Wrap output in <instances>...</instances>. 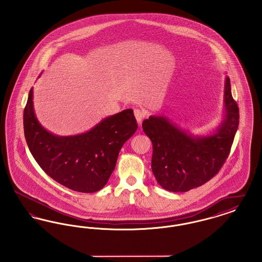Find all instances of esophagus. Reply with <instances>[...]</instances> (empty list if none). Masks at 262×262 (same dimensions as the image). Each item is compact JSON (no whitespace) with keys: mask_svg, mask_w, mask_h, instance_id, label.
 <instances>
[{"mask_svg":"<svg viewBox=\"0 0 262 262\" xmlns=\"http://www.w3.org/2000/svg\"><path fill=\"white\" fill-rule=\"evenodd\" d=\"M134 114H135V117H136V119H137V123H138V124H141V122H142V120H143V118H144V116H145L144 112L141 111V110H139V109H135Z\"/></svg>","mask_w":262,"mask_h":262,"instance_id":"esophagus-1","label":"esophagus"}]
</instances>
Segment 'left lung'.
<instances>
[{
	"label": "left lung",
	"instance_id": "obj_1",
	"mask_svg": "<svg viewBox=\"0 0 262 262\" xmlns=\"http://www.w3.org/2000/svg\"><path fill=\"white\" fill-rule=\"evenodd\" d=\"M238 119V108L227 76L223 118L210 135L194 136L163 115L144 120L142 129L152 141L151 168L157 183L166 190L185 192L209 181L230 153Z\"/></svg>",
	"mask_w": 262,
	"mask_h": 262
}]
</instances>
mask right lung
<instances>
[{"label":"right lung","instance_id":"add662e5","mask_svg":"<svg viewBox=\"0 0 262 262\" xmlns=\"http://www.w3.org/2000/svg\"><path fill=\"white\" fill-rule=\"evenodd\" d=\"M28 148L42 170L62 186L79 192L98 191L107 184L125 141L137 132L132 109L103 119L88 132L61 137L38 121L33 88L24 112Z\"/></svg>","mask_w":262,"mask_h":262}]
</instances>
